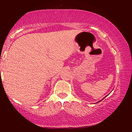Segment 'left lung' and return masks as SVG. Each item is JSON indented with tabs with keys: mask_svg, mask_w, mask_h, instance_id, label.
I'll list each match as a JSON object with an SVG mask.
<instances>
[{
	"mask_svg": "<svg viewBox=\"0 0 132 132\" xmlns=\"http://www.w3.org/2000/svg\"><path fill=\"white\" fill-rule=\"evenodd\" d=\"M108 95H107V96H108ZM106 96H105V97H103V98H102V100H100V101H99L98 102H96V103H98V102H100V101H102V100H103V99H104V98H105V97H106Z\"/></svg>",
	"mask_w": 132,
	"mask_h": 132,
	"instance_id": "1",
	"label": "left lung"
}]
</instances>
